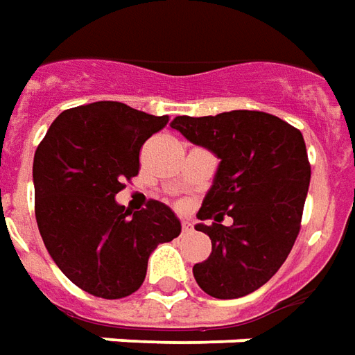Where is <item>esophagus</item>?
<instances>
[{"mask_svg": "<svg viewBox=\"0 0 355 355\" xmlns=\"http://www.w3.org/2000/svg\"><path fill=\"white\" fill-rule=\"evenodd\" d=\"M190 230H192V223H190V220H182V232H190Z\"/></svg>", "mask_w": 355, "mask_h": 355, "instance_id": "obj_1", "label": "esophagus"}]
</instances>
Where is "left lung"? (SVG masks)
I'll return each instance as SVG.
<instances>
[{"label": "left lung", "instance_id": "1", "mask_svg": "<svg viewBox=\"0 0 355 355\" xmlns=\"http://www.w3.org/2000/svg\"><path fill=\"white\" fill-rule=\"evenodd\" d=\"M171 126L220 159L196 225L211 238V255L194 279L213 298H242L271 279L296 242L311 167L298 128L263 111L177 117ZM225 214L233 225L225 227Z\"/></svg>", "mask_w": 355, "mask_h": 355}]
</instances>
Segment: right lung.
Returning <instances> with one entry per match:
<instances>
[{"label": "right lung", "mask_w": 355, "mask_h": 355, "mask_svg": "<svg viewBox=\"0 0 355 355\" xmlns=\"http://www.w3.org/2000/svg\"><path fill=\"white\" fill-rule=\"evenodd\" d=\"M169 123L121 101L63 111L34 153V209L42 240L67 279L92 296L119 300L142 286L155 248L180 220L152 200L142 211L115 202L138 175L140 148Z\"/></svg>", "instance_id": "obj_1"}]
</instances>
